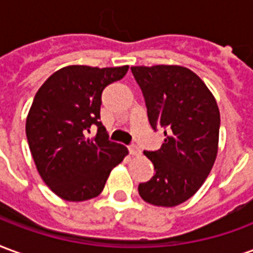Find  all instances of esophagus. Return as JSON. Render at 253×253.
Masks as SVG:
<instances>
[{
  "mask_svg": "<svg viewBox=\"0 0 253 253\" xmlns=\"http://www.w3.org/2000/svg\"><path fill=\"white\" fill-rule=\"evenodd\" d=\"M128 150H130V153H131L132 156H138V154L141 153V149L138 148L137 145H134V143L128 146Z\"/></svg>",
  "mask_w": 253,
  "mask_h": 253,
  "instance_id": "obj_1",
  "label": "esophagus"
}]
</instances>
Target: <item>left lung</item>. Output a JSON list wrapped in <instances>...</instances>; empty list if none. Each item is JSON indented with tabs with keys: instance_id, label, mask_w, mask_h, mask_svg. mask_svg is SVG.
Masks as SVG:
<instances>
[{
	"instance_id": "8db88e82",
	"label": "left lung",
	"mask_w": 253,
	"mask_h": 253,
	"mask_svg": "<svg viewBox=\"0 0 253 253\" xmlns=\"http://www.w3.org/2000/svg\"><path fill=\"white\" fill-rule=\"evenodd\" d=\"M154 131L164 128L161 148L145 152L156 173L138 186L154 206L180 205L201 188L218 152L219 111L205 83L190 69L175 65L132 66Z\"/></svg>"
}]
</instances>
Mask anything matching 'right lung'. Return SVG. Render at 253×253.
Masks as SVG:
<instances>
[{
    "label": "right lung",
    "mask_w": 253,
    "mask_h": 253,
    "mask_svg": "<svg viewBox=\"0 0 253 253\" xmlns=\"http://www.w3.org/2000/svg\"><path fill=\"white\" fill-rule=\"evenodd\" d=\"M127 70L128 66H66L36 92L25 134L39 175L65 201L99 195L112 168L128 153L126 146L108 139L100 122L103 90ZM94 126L98 132L89 138Z\"/></svg>",
    "instance_id": "1"
}]
</instances>
